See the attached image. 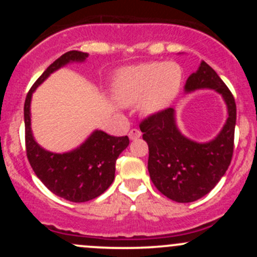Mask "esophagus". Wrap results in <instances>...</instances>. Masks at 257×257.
Masks as SVG:
<instances>
[{"mask_svg": "<svg viewBox=\"0 0 257 257\" xmlns=\"http://www.w3.org/2000/svg\"><path fill=\"white\" fill-rule=\"evenodd\" d=\"M128 137L131 141H137V139H139L142 137V132L139 131V129H132V131L129 132Z\"/></svg>", "mask_w": 257, "mask_h": 257, "instance_id": "esophagus-1", "label": "esophagus"}]
</instances>
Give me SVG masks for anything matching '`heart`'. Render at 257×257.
<instances>
[{
  "instance_id": "obj_1",
  "label": "heart",
  "mask_w": 257,
  "mask_h": 257,
  "mask_svg": "<svg viewBox=\"0 0 257 257\" xmlns=\"http://www.w3.org/2000/svg\"><path fill=\"white\" fill-rule=\"evenodd\" d=\"M183 83V71L175 62H149L125 67L116 74L113 95L121 105L141 102L147 114L167 109L179 94Z\"/></svg>"
}]
</instances>
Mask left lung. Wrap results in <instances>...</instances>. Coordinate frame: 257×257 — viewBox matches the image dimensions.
I'll return each instance as SVG.
<instances>
[{
    "label": "left lung",
    "instance_id": "8db88e82",
    "mask_svg": "<svg viewBox=\"0 0 257 257\" xmlns=\"http://www.w3.org/2000/svg\"><path fill=\"white\" fill-rule=\"evenodd\" d=\"M214 89L224 99L227 119L220 133L206 143L186 138L177 125L173 108L148 116L141 123L149 147L148 170L155 188L177 203H191L211 191L231 163L236 124V104L216 72L201 61L186 79L184 92Z\"/></svg>",
    "mask_w": 257,
    "mask_h": 257
}]
</instances>
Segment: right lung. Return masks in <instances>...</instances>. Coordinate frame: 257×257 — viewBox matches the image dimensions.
I'll use <instances>...</instances> for the list:
<instances>
[{
  "instance_id": "add662e5",
  "label": "right lung",
  "mask_w": 257,
  "mask_h": 257,
  "mask_svg": "<svg viewBox=\"0 0 257 257\" xmlns=\"http://www.w3.org/2000/svg\"><path fill=\"white\" fill-rule=\"evenodd\" d=\"M88 53L69 51L62 54L46 69L32 85L25 102L26 152L28 162L38 179L47 189L73 203H84L104 193L114 180L115 162L129 145L128 137H113L103 131H94L76 149L66 153L46 150L36 142L31 128V100L53 72L68 63H82Z\"/></svg>"
}]
</instances>
